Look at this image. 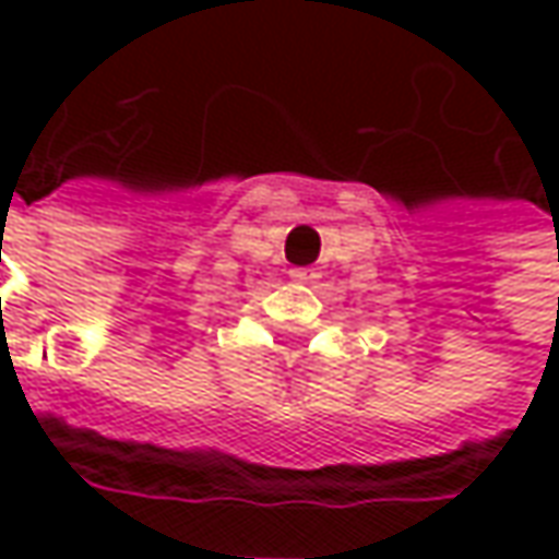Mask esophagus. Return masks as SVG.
Listing matches in <instances>:
<instances>
[{"label":"esophagus","instance_id":"esophagus-1","mask_svg":"<svg viewBox=\"0 0 559 559\" xmlns=\"http://www.w3.org/2000/svg\"><path fill=\"white\" fill-rule=\"evenodd\" d=\"M320 276H323V273H320L317 267H295V270H292V280H295V283H301V286H313V283L320 280Z\"/></svg>","mask_w":559,"mask_h":559}]
</instances>
